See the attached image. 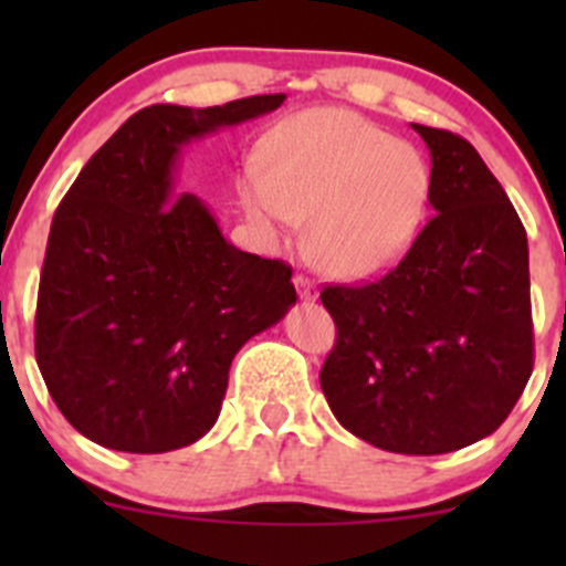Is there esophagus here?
Returning a JSON list of instances; mask_svg holds the SVG:
<instances>
[{
  "label": "esophagus",
  "mask_w": 566,
  "mask_h": 566,
  "mask_svg": "<svg viewBox=\"0 0 566 566\" xmlns=\"http://www.w3.org/2000/svg\"><path fill=\"white\" fill-rule=\"evenodd\" d=\"M293 284H295V290H298V298H301V301H317L319 290H317V284L312 282V279L295 276Z\"/></svg>",
  "instance_id": "obj_1"
}]
</instances>
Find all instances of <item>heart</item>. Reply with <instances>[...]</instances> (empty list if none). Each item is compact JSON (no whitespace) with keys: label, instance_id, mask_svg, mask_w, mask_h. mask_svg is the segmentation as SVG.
Here are the masks:
<instances>
[{"label":"heart","instance_id":"heart-1","mask_svg":"<svg viewBox=\"0 0 566 566\" xmlns=\"http://www.w3.org/2000/svg\"><path fill=\"white\" fill-rule=\"evenodd\" d=\"M430 193L419 147L350 108L319 106L265 136L247 208L271 232L306 221V254L328 276L369 279L408 254Z\"/></svg>","mask_w":566,"mask_h":566}]
</instances>
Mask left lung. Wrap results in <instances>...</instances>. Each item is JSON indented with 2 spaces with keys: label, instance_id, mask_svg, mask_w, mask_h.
Wrapping results in <instances>:
<instances>
[{
  "label": "left lung",
  "instance_id": "8db88e82",
  "mask_svg": "<svg viewBox=\"0 0 566 566\" xmlns=\"http://www.w3.org/2000/svg\"><path fill=\"white\" fill-rule=\"evenodd\" d=\"M410 128L430 150L436 216L380 282L323 290L339 336L319 386L361 441L447 454L499 430L531 378L528 241L465 139Z\"/></svg>",
  "mask_w": 566,
  "mask_h": 566
}]
</instances>
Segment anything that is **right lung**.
Listing matches in <instances>:
<instances>
[{"label":"right lung","mask_w":566,"mask_h":566,"mask_svg":"<svg viewBox=\"0 0 566 566\" xmlns=\"http://www.w3.org/2000/svg\"><path fill=\"white\" fill-rule=\"evenodd\" d=\"M156 104L95 153L51 221L35 356L51 399L90 441L161 454L219 419L235 353L295 306L293 271L235 249L197 193L182 150L284 104Z\"/></svg>","instance_id":"obj_1"}]
</instances>
